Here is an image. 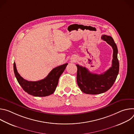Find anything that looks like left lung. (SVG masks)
Instances as JSON below:
<instances>
[{
	"label": "left lung",
	"mask_w": 134,
	"mask_h": 134,
	"mask_svg": "<svg viewBox=\"0 0 134 134\" xmlns=\"http://www.w3.org/2000/svg\"><path fill=\"white\" fill-rule=\"evenodd\" d=\"M101 39L106 41L113 49V59L111 67L101 74H93L79 65L77 67V83L81 90L88 94H99L109 90L116 81L119 73V63L118 59V49L113 38L103 35Z\"/></svg>",
	"instance_id": "8db88e82"
}]
</instances>
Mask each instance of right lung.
Instances as JSON below:
<instances>
[{
	"label": "right lung",
	"mask_w": 134,
	"mask_h": 134,
	"mask_svg": "<svg viewBox=\"0 0 134 134\" xmlns=\"http://www.w3.org/2000/svg\"><path fill=\"white\" fill-rule=\"evenodd\" d=\"M67 63L53 68L46 78L32 82L22 77L17 72L15 63H14V71L15 77L24 91L34 97H43L52 94L58 85L59 79L65 69Z\"/></svg>",
	"instance_id": "1"
}]
</instances>
